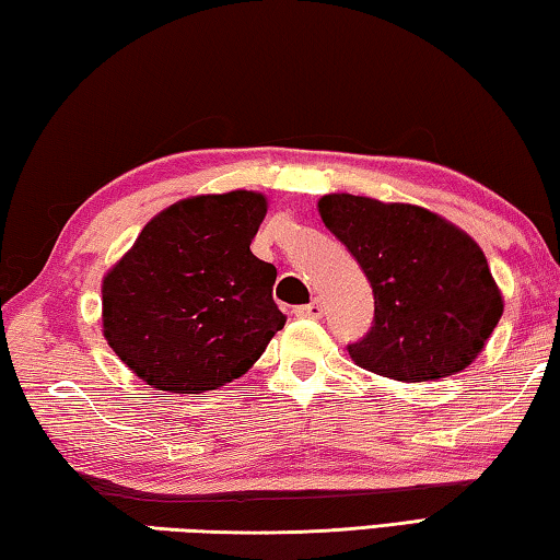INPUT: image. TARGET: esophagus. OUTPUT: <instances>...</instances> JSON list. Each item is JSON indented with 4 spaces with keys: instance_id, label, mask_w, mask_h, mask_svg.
Returning a JSON list of instances; mask_svg holds the SVG:
<instances>
[{
    "instance_id": "esophagus-1",
    "label": "esophagus",
    "mask_w": 560,
    "mask_h": 560,
    "mask_svg": "<svg viewBox=\"0 0 560 560\" xmlns=\"http://www.w3.org/2000/svg\"><path fill=\"white\" fill-rule=\"evenodd\" d=\"M295 315L298 317H322V302L312 300L310 305H300V307H295Z\"/></svg>"
}]
</instances>
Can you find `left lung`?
<instances>
[{"label": "left lung", "instance_id": "obj_1", "mask_svg": "<svg viewBox=\"0 0 560 560\" xmlns=\"http://www.w3.org/2000/svg\"><path fill=\"white\" fill-rule=\"evenodd\" d=\"M317 206L374 290V325L347 347L351 359L410 384L472 364L504 312L482 248L420 206L351 194Z\"/></svg>", "mask_w": 560, "mask_h": 560}]
</instances>
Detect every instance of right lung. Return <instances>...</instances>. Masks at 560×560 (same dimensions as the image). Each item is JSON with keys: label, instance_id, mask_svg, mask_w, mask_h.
I'll return each mask as SVG.
<instances>
[{"label": "right lung", "instance_id": "add662e5", "mask_svg": "<svg viewBox=\"0 0 560 560\" xmlns=\"http://www.w3.org/2000/svg\"><path fill=\"white\" fill-rule=\"evenodd\" d=\"M268 211L255 191L191 196L156 213L103 280V335L147 386L203 394L243 376L285 315L275 265L250 241Z\"/></svg>", "mask_w": 560, "mask_h": 560}]
</instances>
